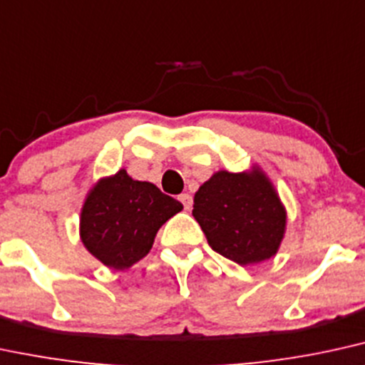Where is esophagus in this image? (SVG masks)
<instances>
[{
  "label": "esophagus",
  "mask_w": 365,
  "mask_h": 365,
  "mask_svg": "<svg viewBox=\"0 0 365 365\" xmlns=\"http://www.w3.org/2000/svg\"><path fill=\"white\" fill-rule=\"evenodd\" d=\"M178 200L182 202L183 209H185V210H190L192 204H194V200H192V195H188V194H182L178 197Z\"/></svg>",
  "instance_id": "34e87169"
}]
</instances>
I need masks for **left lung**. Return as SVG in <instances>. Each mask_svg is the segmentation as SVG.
I'll return each instance as SVG.
<instances>
[{"instance_id": "1", "label": "left lung", "mask_w": 365, "mask_h": 365, "mask_svg": "<svg viewBox=\"0 0 365 365\" xmlns=\"http://www.w3.org/2000/svg\"><path fill=\"white\" fill-rule=\"evenodd\" d=\"M192 214L209 247L238 265L269 260L285 232L284 205L258 168L214 173L197 190Z\"/></svg>"}]
</instances>
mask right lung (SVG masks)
I'll return each mask as SVG.
<instances>
[{
    "label": "right lung",
    "mask_w": 365,
    "mask_h": 365,
    "mask_svg": "<svg viewBox=\"0 0 365 365\" xmlns=\"http://www.w3.org/2000/svg\"><path fill=\"white\" fill-rule=\"evenodd\" d=\"M183 205L125 170L100 180L81 210L80 235L88 252L110 269L124 270L144 258L158 230Z\"/></svg>",
    "instance_id": "right-lung-1"
}]
</instances>
